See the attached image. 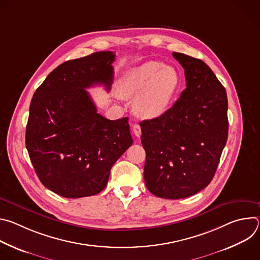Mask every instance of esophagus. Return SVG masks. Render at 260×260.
Segmentation results:
<instances>
[{
  "label": "esophagus",
  "instance_id": "esophagus-1",
  "mask_svg": "<svg viewBox=\"0 0 260 260\" xmlns=\"http://www.w3.org/2000/svg\"><path fill=\"white\" fill-rule=\"evenodd\" d=\"M133 132H134L135 136L139 138V137L141 136V134H142V131H141V126H140L139 124H134V125H133Z\"/></svg>",
  "mask_w": 260,
  "mask_h": 260
}]
</instances>
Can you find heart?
Returning a JSON list of instances; mask_svg holds the SVG:
<instances>
[{"label":"heart","mask_w":260,"mask_h":260,"mask_svg":"<svg viewBox=\"0 0 260 260\" xmlns=\"http://www.w3.org/2000/svg\"><path fill=\"white\" fill-rule=\"evenodd\" d=\"M181 79L172 66L156 60H148L125 73L119 83V91L135 98L136 113L145 118L162 115L176 96Z\"/></svg>","instance_id":"1"}]
</instances>
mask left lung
<instances>
[{"label":"left lung","mask_w":260,"mask_h":260,"mask_svg":"<svg viewBox=\"0 0 260 260\" xmlns=\"http://www.w3.org/2000/svg\"><path fill=\"white\" fill-rule=\"evenodd\" d=\"M186 88L159 117L143 120L144 180L152 194L179 200L207 187L228 141V95L208 64L173 52Z\"/></svg>","instance_id":"1"}]
</instances>
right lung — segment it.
I'll use <instances>...</instances> for the list:
<instances>
[{
    "label": "right lung",
    "instance_id": "right-lung-1",
    "mask_svg": "<svg viewBox=\"0 0 260 260\" xmlns=\"http://www.w3.org/2000/svg\"><path fill=\"white\" fill-rule=\"evenodd\" d=\"M111 51L68 60L32 95L25 146L46 188L68 199L90 197L108 183L111 168L133 144L128 118L109 120L96 112L85 88L113 82Z\"/></svg>",
    "mask_w": 260,
    "mask_h": 260
}]
</instances>
